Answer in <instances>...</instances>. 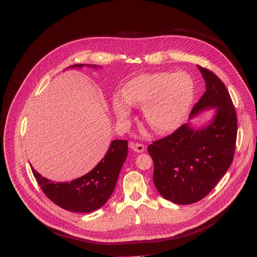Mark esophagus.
<instances>
[{"mask_svg": "<svg viewBox=\"0 0 257 257\" xmlns=\"http://www.w3.org/2000/svg\"><path fill=\"white\" fill-rule=\"evenodd\" d=\"M130 147H131L135 152H138V153H141V152H143V151L145 150L144 145L141 144V143H133V142H131V143H130Z\"/></svg>", "mask_w": 257, "mask_h": 257, "instance_id": "1", "label": "esophagus"}]
</instances>
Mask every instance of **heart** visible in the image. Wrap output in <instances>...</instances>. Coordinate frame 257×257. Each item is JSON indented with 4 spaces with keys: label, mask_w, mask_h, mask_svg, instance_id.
<instances>
[{
    "label": "heart",
    "mask_w": 257,
    "mask_h": 257,
    "mask_svg": "<svg viewBox=\"0 0 257 257\" xmlns=\"http://www.w3.org/2000/svg\"><path fill=\"white\" fill-rule=\"evenodd\" d=\"M195 94L192 77L185 72H154L135 76L126 82L123 100L113 102L119 120L130 114L129 105H144L146 123L157 133H166L180 126L186 117Z\"/></svg>",
    "instance_id": "b5f03b06"
}]
</instances>
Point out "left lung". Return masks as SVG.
<instances>
[{"label":"left lung","instance_id":"1","mask_svg":"<svg viewBox=\"0 0 257 257\" xmlns=\"http://www.w3.org/2000/svg\"><path fill=\"white\" fill-rule=\"evenodd\" d=\"M198 68L206 81V92L190 119L215 109L213 119L199 129L184 124L147 148L154 163L153 183L158 193L179 205L204 199L226 174L235 152L237 116L229 92L214 72Z\"/></svg>","mask_w":257,"mask_h":257}]
</instances>
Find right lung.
<instances>
[{
  "instance_id": "1",
  "label": "right lung",
  "mask_w": 257,
  "mask_h": 257,
  "mask_svg": "<svg viewBox=\"0 0 257 257\" xmlns=\"http://www.w3.org/2000/svg\"><path fill=\"white\" fill-rule=\"evenodd\" d=\"M83 65L73 64L67 68ZM89 66L98 67L93 64ZM127 154V140L112 141L104 158L91 172L70 183H53L39 175L33 167L31 169L41 190L54 204L70 212L90 213L103 207L113 194Z\"/></svg>"
}]
</instances>
